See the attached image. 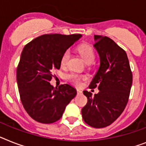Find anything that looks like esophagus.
Segmentation results:
<instances>
[{
  "instance_id": "1",
  "label": "esophagus",
  "mask_w": 146,
  "mask_h": 146,
  "mask_svg": "<svg viewBox=\"0 0 146 146\" xmlns=\"http://www.w3.org/2000/svg\"><path fill=\"white\" fill-rule=\"evenodd\" d=\"M77 94H82V92L80 89H77Z\"/></svg>"
}]
</instances>
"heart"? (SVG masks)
<instances>
[{"instance_id": "1", "label": "heart", "mask_w": 146, "mask_h": 146, "mask_svg": "<svg viewBox=\"0 0 146 146\" xmlns=\"http://www.w3.org/2000/svg\"><path fill=\"white\" fill-rule=\"evenodd\" d=\"M77 51L87 64H91L94 62V58H95V53H94V51L92 46L87 44L80 45L77 48ZM70 57V50H66L63 53L61 58V65L62 67L67 66L68 61H69ZM67 79L73 83L76 84V85H79L81 79H84V76L77 75L76 73H70L67 76Z\"/></svg>"}]
</instances>
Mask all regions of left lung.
<instances>
[{
	"label": "left lung",
	"instance_id": "obj_1",
	"mask_svg": "<svg viewBox=\"0 0 146 146\" xmlns=\"http://www.w3.org/2000/svg\"><path fill=\"white\" fill-rule=\"evenodd\" d=\"M94 47L100 57V67L89 87L99 92L84 91L87 104L82 109L84 121L95 128L105 127L121 115L128 101L133 82L130 64L124 49L107 36L94 35Z\"/></svg>",
	"mask_w": 146,
	"mask_h": 146
}]
</instances>
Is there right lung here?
<instances>
[{
	"label": "right lung",
	"mask_w": 146,
	"mask_h": 146,
	"mask_svg": "<svg viewBox=\"0 0 146 146\" xmlns=\"http://www.w3.org/2000/svg\"><path fill=\"white\" fill-rule=\"evenodd\" d=\"M82 37L81 34H45L24 47L16 71L21 101L36 121L51 124L59 120L65 108L76 95L68 85L53 87L52 72L61 67L63 53Z\"/></svg>",
	"instance_id": "1"
}]
</instances>
